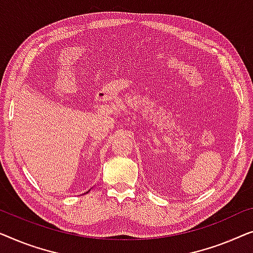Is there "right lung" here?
<instances>
[{
  "mask_svg": "<svg viewBox=\"0 0 253 253\" xmlns=\"http://www.w3.org/2000/svg\"><path fill=\"white\" fill-rule=\"evenodd\" d=\"M88 193V191H86V193H84V194H87Z\"/></svg>",
  "mask_w": 253,
  "mask_h": 253,
  "instance_id": "right-lung-1",
  "label": "right lung"
}]
</instances>
